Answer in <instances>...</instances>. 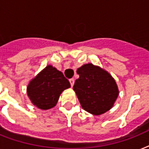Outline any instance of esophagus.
<instances>
[{"label": "esophagus", "instance_id": "34e87169", "mask_svg": "<svg viewBox=\"0 0 149 149\" xmlns=\"http://www.w3.org/2000/svg\"><path fill=\"white\" fill-rule=\"evenodd\" d=\"M74 79H70V85H71V86H72L73 85H74Z\"/></svg>", "mask_w": 149, "mask_h": 149}]
</instances>
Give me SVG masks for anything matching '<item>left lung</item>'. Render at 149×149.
I'll return each mask as SVG.
<instances>
[{"mask_svg": "<svg viewBox=\"0 0 149 149\" xmlns=\"http://www.w3.org/2000/svg\"><path fill=\"white\" fill-rule=\"evenodd\" d=\"M77 72L79 77L75 81L73 90L82 107L94 115L109 111L119 93L113 77L91 63L82 65Z\"/></svg>", "mask_w": 149, "mask_h": 149, "instance_id": "1", "label": "left lung"}]
</instances>
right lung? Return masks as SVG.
<instances>
[{
    "label": "right lung",
    "instance_id": "1",
    "mask_svg": "<svg viewBox=\"0 0 149 149\" xmlns=\"http://www.w3.org/2000/svg\"><path fill=\"white\" fill-rule=\"evenodd\" d=\"M70 87V82L63 72L47 65L29 83L27 93L35 106L48 110L56 106L61 93Z\"/></svg>",
    "mask_w": 149,
    "mask_h": 149
}]
</instances>
